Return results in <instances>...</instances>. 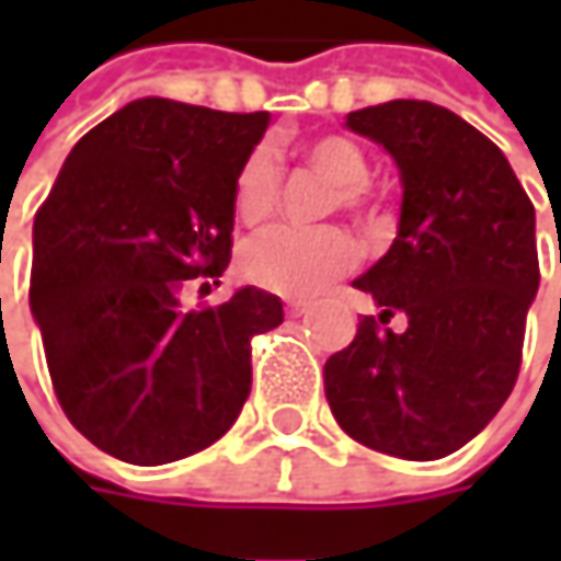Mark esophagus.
Instances as JSON below:
<instances>
[{
	"mask_svg": "<svg viewBox=\"0 0 561 561\" xmlns=\"http://www.w3.org/2000/svg\"><path fill=\"white\" fill-rule=\"evenodd\" d=\"M309 312V302H302V299H293V302H287V314H293V318H299V314Z\"/></svg>",
	"mask_w": 561,
	"mask_h": 561,
	"instance_id": "34e87169",
	"label": "esophagus"
}]
</instances>
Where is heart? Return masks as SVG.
I'll return each mask as SVG.
<instances>
[{
    "label": "heart",
    "instance_id": "heart-1",
    "mask_svg": "<svg viewBox=\"0 0 561 561\" xmlns=\"http://www.w3.org/2000/svg\"><path fill=\"white\" fill-rule=\"evenodd\" d=\"M306 162L324 174L334 193L331 205L365 215L371 208L368 174L371 164L365 149L350 137H318L302 149ZM280 196V162L271 146H255L233 181V208L240 221H265ZM356 262V243L343 227H290L277 225L249 240L243 249V274L255 287L277 296H309L331 284Z\"/></svg>",
    "mask_w": 561,
    "mask_h": 561
}]
</instances>
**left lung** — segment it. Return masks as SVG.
<instances>
[{"label": "left lung", "instance_id": "obj_1", "mask_svg": "<svg viewBox=\"0 0 561 561\" xmlns=\"http://www.w3.org/2000/svg\"><path fill=\"white\" fill-rule=\"evenodd\" d=\"M387 149L402 205L393 247L362 277L380 314L328 358L336 424L368 449L431 462L478 437L515 387L540 287L534 205L508 159L456 112L393 99L350 112ZM410 318L402 335L376 321Z\"/></svg>", "mask_w": 561, "mask_h": 561}]
</instances>
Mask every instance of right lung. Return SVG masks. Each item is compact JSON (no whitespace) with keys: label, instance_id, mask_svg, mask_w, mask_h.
<instances>
[{"label":"right lung","instance_id":"add662e5","mask_svg":"<svg viewBox=\"0 0 561 561\" xmlns=\"http://www.w3.org/2000/svg\"><path fill=\"white\" fill-rule=\"evenodd\" d=\"M268 124L134 99L77 142L36 211L31 314L55 397L121 462H178L221 440L252 387V336L284 321L259 287L181 306L190 280L225 274L237 168Z\"/></svg>","mask_w":561,"mask_h":561}]
</instances>
